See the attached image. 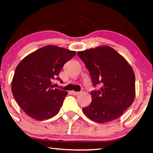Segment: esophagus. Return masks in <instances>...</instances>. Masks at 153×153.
<instances>
[{"mask_svg":"<svg viewBox=\"0 0 153 153\" xmlns=\"http://www.w3.org/2000/svg\"><path fill=\"white\" fill-rule=\"evenodd\" d=\"M72 94H73V95H75V96H77V95L80 94V92H77V91H72Z\"/></svg>","mask_w":153,"mask_h":153,"instance_id":"obj_1","label":"esophagus"}]
</instances>
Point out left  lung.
<instances>
[{"instance_id": "obj_1", "label": "left lung", "mask_w": 153, "mask_h": 153, "mask_svg": "<svg viewBox=\"0 0 153 153\" xmlns=\"http://www.w3.org/2000/svg\"><path fill=\"white\" fill-rule=\"evenodd\" d=\"M78 55L90 73L94 86L92 101L82 112L92 121L107 123L119 118L132 104L135 97V76L129 62L108 46L80 51Z\"/></svg>"}]
</instances>
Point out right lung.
<instances>
[{"label":"right lung","mask_w":153,"mask_h":153,"mask_svg":"<svg viewBox=\"0 0 153 153\" xmlns=\"http://www.w3.org/2000/svg\"><path fill=\"white\" fill-rule=\"evenodd\" d=\"M75 51L47 45L29 54L16 68L11 82L12 94L22 110L38 121L49 119L59 111L65 91L53 88L52 80L62 82L58 75Z\"/></svg>","instance_id":"add662e5"}]
</instances>
